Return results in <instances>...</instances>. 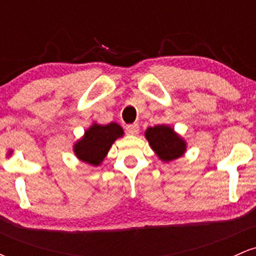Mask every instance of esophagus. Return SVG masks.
Returning <instances> with one entry per match:
<instances>
[{"instance_id": "esophagus-1", "label": "esophagus", "mask_w": 256, "mask_h": 256, "mask_svg": "<svg viewBox=\"0 0 256 256\" xmlns=\"http://www.w3.org/2000/svg\"><path fill=\"white\" fill-rule=\"evenodd\" d=\"M126 132H128V134H132V136H134V134H137L138 132H140V126H138V124L128 125V126H126Z\"/></svg>"}]
</instances>
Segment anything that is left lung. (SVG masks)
Returning a JSON list of instances; mask_svg holds the SVG:
<instances>
[{
    "label": "left lung",
    "mask_w": 256,
    "mask_h": 256,
    "mask_svg": "<svg viewBox=\"0 0 256 256\" xmlns=\"http://www.w3.org/2000/svg\"><path fill=\"white\" fill-rule=\"evenodd\" d=\"M150 148L164 162L183 156L186 152V140L170 125H156L144 132Z\"/></svg>",
    "instance_id": "1"
}]
</instances>
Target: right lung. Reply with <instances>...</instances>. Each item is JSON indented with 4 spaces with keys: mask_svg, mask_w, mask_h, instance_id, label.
<instances>
[{
    "mask_svg": "<svg viewBox=\"0 0 256 256\" xmlns=\"http://www.w3.org/2000/svg\"><path fill=\"white\" fill-rule=\"evenodd\" d=\"M124 136V130L116 122L101 125L92 122L84 134L73 144V152L82 162L90 166H100L107 156L110 146L120 137Z\"/></svg>",
    "mask_w": 256,
    "mask_h": 256,
    "instance_id": "1",
    "label": "right lung"
}]
</instances>
